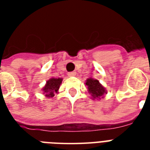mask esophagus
Listing matches in <instances>:
<instances>
[{
    "mask_svg": "<svg viewBox=\"0 0 150 150\" xmlns=\"http://www.w3.org/2000/svg\"><path fill=\"white\" fill-rule=\"evenodd\" d=\"M76 75V72L75 71H71V72L68 73V75L69 77H72V76H75Z\"/></svg>",
    "mask_w": 150,
    "mask_h": 150,
    "instance_id": "34e87169",
    "label": "esophagus"
}]
</instances>
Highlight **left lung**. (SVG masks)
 I'll return each mask as SVG.
<instances>
[{"instance_id":"1","label":"left lung","mask_w":150,"mask_h":150,"mask_svg":"<svg viewBox=\"0 0 150 150\" xmlns=\"http://www.w3.org/2000/svg\"><path fill=\"white\" fill-rule=\"evenodd\" d=\"M86 85L88 86L89 93L91 95L93 99L99 98L106 93L105 89L103 88V86H101L98 80L89 78L86 80Z\"/></svg>"}]
</instances>
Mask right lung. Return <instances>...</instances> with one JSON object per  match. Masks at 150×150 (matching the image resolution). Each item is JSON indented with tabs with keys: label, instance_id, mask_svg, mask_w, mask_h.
<instances>
[{
	"label": "right lung",
	"instance_id": "1",
	"mask_svg": "<svg viewBox=\"0 0 150 150\" xmlns=\"http://www.w3.org/2000/svg\"><path fill=\"white\" fill-rule=\"evenodd\" d=\"M62 82V79H55L52 78L47 82V84L43 87V93L45 94L47 97H53L54 96V93L57 92V90L60 88V85Z\"/></svg>",
	"mask_w": 150,
	"mask_h": 150
}]
</instances>
